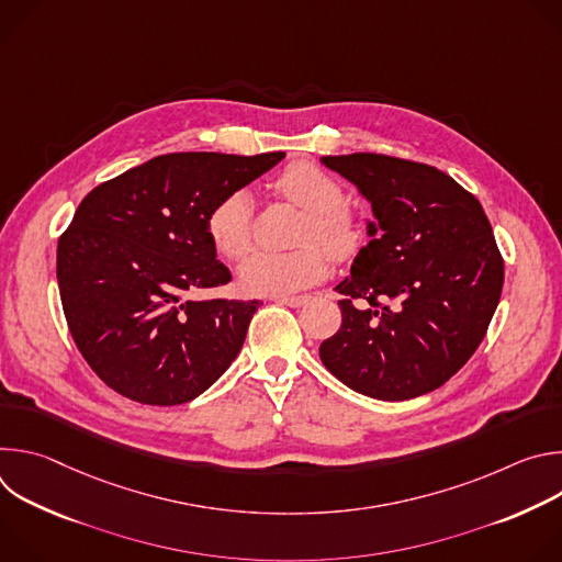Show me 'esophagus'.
I'll return each mask as SVG.
<instances>
[{
    "label": "esophagus",
    "instance_id": "obj_1",
    "mask_svg": "<svg viewBox=\"0 0 562 562\" xmlns=\"http://www.w3.org/2000/svg\"><path fill=\"white\" fill-rule=\"evenodd\" d=\"M278 302H280V304H286V306L297 308V306H302V304H306V302H308V295H280V297H278Z\"/></svg>",
    "mask_w": 562,
    "mask_h": 562
}]
</instances>
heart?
I'll list each match as a JSON object with an SVG mask.
<instances>
[{
	"label": "heart",
	"instance_id": "b5f03b06",
	"mask_svg": "<svg viewBox=\"0 0 562 562\" xmlns=\"http://www.w3.org/2000/svg\"><path fill=\"white\" fill-rule=\"evenodd\" d=\"M276 189L291 204L306 211L295 251H256L239 267V284L251 295H289L315 284L329 269V257L351 258L364 239V224L345 202V191L323 169L308 162L289 165ZM254 200L247 191L222 198L206 220L213 249L228 258H243L251 247Z\"/></svg>",
	"mask_w": 562,
	"mask_h": 562
}]
</instances>
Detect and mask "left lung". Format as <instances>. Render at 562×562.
<instances>
[{"instance_id": "obj_1", "label": "left lung", "mask_w": 562, "mask_h": 562, "mask_svg": "<svg viewBox=\"0 0 562 562\" xmlns=\"http://www.w3.org/2000/svg\"><path fill=\"white\" fill-rule=\"evenodd\" d=\"M319 162L373 213L369 245L336 286L342 325L319 345V360L349 389L389 403L442 386L483 342L503 293L505 265L483 206L409 159L351 153Z\"/></svg>"}]
</instances>
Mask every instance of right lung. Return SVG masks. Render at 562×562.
Instances as JSON below:
<instances>
[{
	"instance_id": "obj_1",
	"label": "right lung",
	"mask_w": 562,
	"mask_h": 562,
	"mask_svg": "<svg viewBox=\"0 0 562 562\" xmlns=\"http://www.w3.org/2000/svg\"><path fill=\"white\" fill-rule=\"evenodd\" d=\"M284 153H169L95 187L57 245L70 336L91 369L142 405L204 393L237 358L258 300H191L231 282L206 233L215 204Z\"/></svg>"
}]
</instances>
